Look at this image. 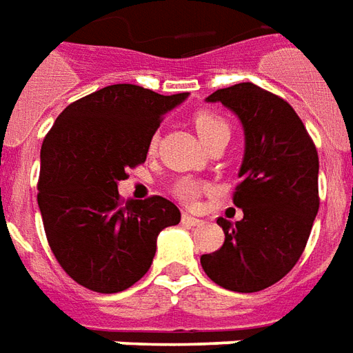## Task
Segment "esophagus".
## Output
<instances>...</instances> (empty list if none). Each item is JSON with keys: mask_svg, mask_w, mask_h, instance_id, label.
Listing matches in <instances>:
<instances>
[{"mask_svg": "<svg viewBox=\"0 0 353 353\" xmlns=\"http://www.w3.org/2000/svg\"><path fill=\"white\" fill-rule=\"evenodd\" d=\"M182 224H188V226H199L201 224V221L199 219H196V216H192V214H182Z\"/></svg>", "mask_w": 353, "mask_h": 353, "instance_id": "obj_1", "label": "esophagus"}]
</instances>
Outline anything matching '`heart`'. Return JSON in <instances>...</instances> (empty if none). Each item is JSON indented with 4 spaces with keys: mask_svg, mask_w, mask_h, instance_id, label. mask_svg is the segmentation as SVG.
<instances>
[{
    "mask_svg": "<svg viewBox=\"0 0 353 353\" xmlns=\"http://www.w3.org/2000/svg\"><path fill=\"white\" fill-rule=\"evenodd\" d=\"M192 123L196 127L197 134L201 137V141L211 146L212 142L221 141V139H230V123L216 112H211V110H199L192 117ZM157 146V137H152L150 141L148 150L154 152ZM203 186L199 184L194 179H181L172 184V196L176 197L179 201H182L184 205H194L197 201V197L201 194Z\"/></svg>",
    "mask_w": 353,
    "mask_h": 353,
    "instance_id": "heart-1",
    "label": "heart"
}]
</instances>
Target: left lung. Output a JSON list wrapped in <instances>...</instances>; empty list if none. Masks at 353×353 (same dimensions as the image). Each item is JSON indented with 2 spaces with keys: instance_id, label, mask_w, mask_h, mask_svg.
<instances>
[{
  "instance_id": "8db88e82",
  "label": "left lung",
  "mask_w": 353,
  "mask_h": 353,
  "mask_svg": "<svg viewBox=\"0 0 353 353\" xmlns=\"http://www.w3.org/2000/svg\"><path fill=\"white\" fill-rule=\"evenodd\" d=\"M207 101L222 102L243 123L241 182L232 194L243 219H219L224 243L199 261L228 291H262L294 268L308 243L319 209L316 144L291 104L259 85H232Z\"/></svg>"
}]
</instances>
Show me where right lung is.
Listing matches in <instances>:
<instances>
[{
	"label": "right lung",
	"instance_id": "1",
	"mask_svg": "<svg viewBox=\"0 0 353 353\" xmlns=\"http://www.w3.org/2000/svg\"><path fill=\"white\" fill-rule=\"evenodd\" d=\"M184 99L108 85L66 106L45 134L37 181L45 236L61 268L85 289H129L148 272L157 234L181 222L179 207L161 196L125 203L117 182L146 161L163 116Z\"/></svg>",
	"mask_w": 353,
	"mask_h": 353
}]
</instances>
